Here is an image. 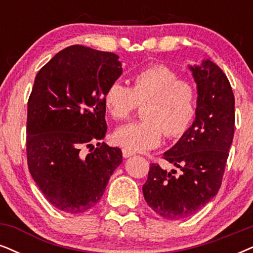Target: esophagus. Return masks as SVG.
Segmentation results:
<instances>
[{"instance_id": "34e87169", "label": "esophagus", "mask_w": 253, "mask_h": 253, "mask_svg": "<svg viewBox=\"0 0 253 253\" xmlns=\"http://www.w3.org/2000/svg\"><path fill=\"white\" fill-rule=\"evenodd\" d=\"M134 154V153H132V152H129V150H127V149H123V155H124V158H129V156H132Z\"/></svg>"}]
</instances>
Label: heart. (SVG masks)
I'll list each match as a JSON object with an SVG mask.
<instances>
[{
	"label": "heart",
	"instance_id": "b5f03b06",
	"mask_svg": "<svg viewBox=\"0 0 253 253\" xmlns=\"http://www.w3.org/2000/svg\"><path fill=\"white\" fill-rule=\"evenodd\" d=\"M140 123L127 124L114 132V141L132 153L147 152L162 141L164 133L177 137L191 126L197 111V91L165 65L136 72L130 87L114 82L104 94V106L114 120L127 119L137 105H143Z\"/></svg>",
	"mask_w": 253,
	"mask_h": 253
}]
</instances>
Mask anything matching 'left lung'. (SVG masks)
Returning <instances> with one entry per match:
<instances>
[{"label":"left lung","mask_w":253,"mask_h":253,"mask_svg":"<svg viewBox=\"0 0 253 253\" xmlns=\"http://www.w3.org/2000/svg\"><path fill=\"white\" fill-rule=\"evenodd\" d=\"M189 69L197 84L196 116L164 153L178 171L152 164L142 187L147 204L167 219L194 215L216 196L235 132V97L224 72L209 59Z\"/></svg>","instance_id":"obj_1"}]
</instances>
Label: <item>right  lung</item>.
<instances>
[{
  "label": "right lung",
  "instance_id": "1",
  "mask_svg": "<svg viewBox=\"0 0 253 253\" xmlns=\"http://www.w3.org/2000/svg\"><path fill=\"white\" fill-rule=\"evenodd\" d=\"M121 73L116 53L72 45L35 78L28 101V167L46 200L62 211L81 213L97 206L123 162L120 148L99 142L107 130L104 94ZM83 146H92L91 153L83 155Z\"/></svg>",
  "mask_w": 253,
  "mask_h": 253
}]
</instances>
